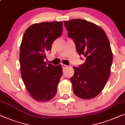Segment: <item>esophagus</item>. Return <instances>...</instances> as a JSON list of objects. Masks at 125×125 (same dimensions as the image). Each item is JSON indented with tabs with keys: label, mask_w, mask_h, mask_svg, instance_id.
Here are the masks:
<instances>
[{
	"label": "esophagus",
	"mask_w": 125,
	"mask_h": 125,
	"mask_svg": "<svg viewBox=\"0 0 125 125\" xmlns=\"http://www.w3.org/2000/svg\"><path fill=\"white\" fill-rule=\"evenodd\" d=\"M62 68L63 69H66L68 68V66L66 65V64H62Z\"/></svg>",
	"instance_id": "1"
}]
</instances>
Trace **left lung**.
Segmentation results:
<instances>
[{
  "mask_svg": "<svg viewBox=\"0 0 125 125\" xmlns=\"http://www.w3.org/2000/svg\"><path fill=\"white\" fill-rule=\"evenodd\" d=\"M64 24L78 54L86 58L82 64L74 67L73 91L80 98H93L103 90L110 74L113 53L109 39L101 27L85 20L64 21Z\"/></svg>",
  "mask_w": 125,
  "mask_h": 125,
  "instance_id": "1",
  "label": "left lung"
}]
</instances>
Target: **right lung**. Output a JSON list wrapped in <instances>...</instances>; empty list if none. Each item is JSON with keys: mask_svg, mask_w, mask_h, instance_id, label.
Instances as JSON below:
<instances>
[{"mask_svg": "<svg viewBox=\"0 0 125 125\" xmlns=\"http://www.w3.org/2000/svg\"><path fill=\"white\" fill-rule=\"evenodd\" d=\"M62 31V21L42 22L30 26L23 36L19 54L21 78L30 95L39 102L50 101L57 91L62 67L47 64L44 59Z\"/></svg>", "mask_w": 125, "mask_h": 125, "instance_id": "1", "label": "right lung"}]
</instances>
